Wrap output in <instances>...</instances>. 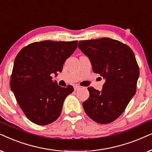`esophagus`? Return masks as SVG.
<instances>
[{"instance_id":"obj_1","label":"esophagus","mask_w":152,"mask_h":152,"mask_svg":"<svg viewBox=\"0 0 152 152\" xmlns=\"http://www.w3.org/2000/svg\"><path fill=\"white\" fill-rule=\"evenodd\" d=\"M80 88V87L78 86H74V90H75V91L79 90Z\"/></svg>"}]
</instances>
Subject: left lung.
<instances>
[{"instance_id":"8db88e82","label":"left lung","mask_w":152,"mask_h":152,"mask_svg":"<svg viewBox=\"0 0 152 152\" xmlns=\"http://www.w3.org/2000/svg\"><path fill=\"white\" fill-rule=\"evenodd\" d=\"M78 47L90 59L93 72L106 80L102 91L88 88L85 112L99 124L112 122L135 94L140 72L134 53L126 44L107 37L80 41Z\"/></svg>"}]
</instances>
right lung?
<instances>
[{
  "mask_svg": "<svg viewBox=\"0 0 152 152\" xmlns=\"http://www.w3.org/2000/svg\"><path fill=\"white\" fill-rule=\"evenodd\" d=\"M78 41L34 42L20 50L14 62L11 90L21 110L32 122L47 125L61 113L64 101L74 91L53 80L65 60L75 51Z\"/></svg>",
  "mask_w": 152,
  "mask_h": 152,
  "instance_id": "1",
  "label": "right lung"
}]
</instances>
